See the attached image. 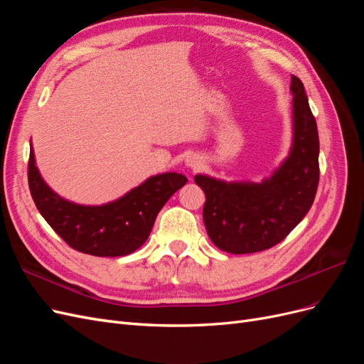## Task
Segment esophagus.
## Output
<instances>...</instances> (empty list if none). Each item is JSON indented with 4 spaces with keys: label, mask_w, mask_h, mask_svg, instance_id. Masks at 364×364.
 Here are the masks:
<instances>
[{
    "label": "esophagus",
    "mask_w": 364,
    "mask_h": 364,
    "mask_svg": "<svg viewBox=\"0 0 364 364\" xmlns=\"http://www.w3.org/2000/svg\"><path fill=\"white\" fill-rule=\"evenodd\" d=\"M185 164L188 165L190 168H194V170H196V168H200V165H202L203 162H202V158H200L199 155H194V153H193V155L186 156Z\"/></svg>",
    "instance_id": "esophagus-1"
}]
</instances>
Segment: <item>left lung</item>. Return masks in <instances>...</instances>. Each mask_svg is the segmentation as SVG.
Masks as SVG:
<instances>
[{"label": "left lung", "instance_id": "1", "mask_svg": "<svg viewBox=\"0 0 364 364\" xmlns=\"http://www.w3.org/2000/svg\"><path fill=\"white\" fill-rule=\"evenodd\" d=\"M293 142L289 156L262 182L194 176L206 196L203 222L213 243L229 253L266 250L301 223L318 183V134L304 83L291 75Z\"/></svg>", "mask_w": 364, "mask_h": 364}]
</instances>
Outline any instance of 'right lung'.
<instances>
[{"mask_svg":"<svg viewBox=\"0 0 364 364\" xmlns=\"http://www.w3.org/2000/svg\"><path fill=\"white\" fill-rule=\"evenodd\" d=\"M183 174L151 176L119 199L79 205L54 193L42 179L30 144L28 188L38 211L65 243L94 257H123L149 238L162 206L186 183Z\"/></svg>","mask_w":364,"mask_h":364,"instance_id":"add662e5","label":"right lung"}]
</instances>
